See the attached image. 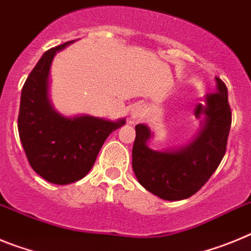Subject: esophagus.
<instances>
[{
    "label": "esophagus",
    "mask_w": 251,
    "mask_h": 251,
    "mask_svg": "<svg viewBox=\"0 0 251 251\" xmlns=\"http://www.w3.org/2000/svg\"><path fill=\"white\" fill-rule=\"evenodd\" d=\"M145 114H146L145 106L141 105V103H135V105L131 107V117H132V119L139 120V119H141L142 116H145Z\"/></svg>",
    "instance_id": "obj_1"
}]
</instances>
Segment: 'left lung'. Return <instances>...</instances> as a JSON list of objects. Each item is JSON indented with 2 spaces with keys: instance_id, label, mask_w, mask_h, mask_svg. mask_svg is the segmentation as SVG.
<instances>
[{
  "instance_id": "1",
  "label": "left lung",
  "mask_w": 251,
  "mask_h": 251,
  "mask_svg": "<svg viewBox=\"0 0 251 251\" xmlns=\"http://www.w3.org/2000/svg\"><path fill=\"white\" fill-rule=\"evenodd\" d=\"M216 92L205 99V119L198 136L184 148L157 151L148 146L149 126H135L132 169L137 181L160 199L176 201L198 193L218 169L226 151L231 126L227 89L219 77Z\"/></svg>"
}]
</instances>
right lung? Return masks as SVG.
<instances>
[{"label": "right lung", "mask_w": 251, "mask_h": 251, "mask_svg": "<svg viewBox=\"0 0 251 251\" xmlns=\"http://www.w3.org/2000/svg\"><path fill=\"white\" fill-rule=\"evenodd\" d=\"M71 42L50 49L38 60L22 87L17 120L31 168L56 185L86 176L107 136L126 123L90 115L66 117L53 109L49 99L50 67L56 52Z\"/></svg>", "instance_id": "1"}]
</instances>
